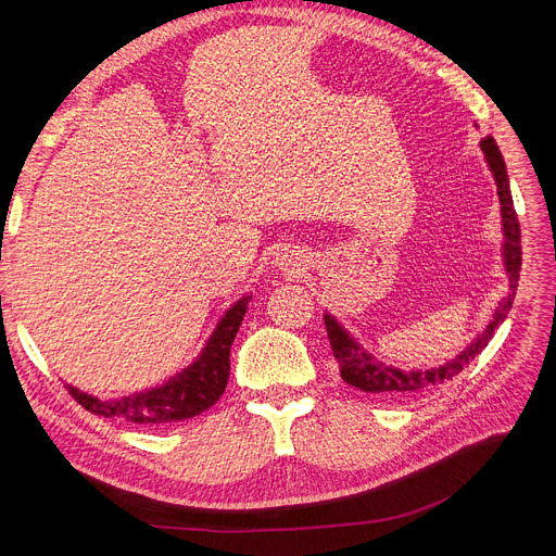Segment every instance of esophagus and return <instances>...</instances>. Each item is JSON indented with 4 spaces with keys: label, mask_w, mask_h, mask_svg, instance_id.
<instances>
[{
    "label": "esophagus",
    "mask_w": 556,
    "mask_h": 556,
    "mask_svg": "<svg viewBox=\"0 0 556 556\" xmlns=\"http://www.w3.org/2000/svg\"><path fill=\"white\" fill-rule=\"evenodd\" d=\"M275 266L288 277H300L306 270V258L300 250H281L275 258Z\"/></svg>",
    "instance_id": "esophagus-1"
}]
</instances>
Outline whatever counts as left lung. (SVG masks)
<instances>
[{
  "mask_svg": "<svg viewBox=\"0 0 556 556\" xmlns=\"http://www.w3.org/2000/svg\"><path fill=\"white\" fill-rule=\"evenodd\" d=\"M480 149L484 153V162L495 180V193H498L501 200V223H503V266L507 273V283L509 290L507 295L498 302V306L493 308V315L489 319V325L482 333L473 338V342L459 352L455 358L440 367H430V369H401L392 367L371 356L367 349L352 336L336 315L325 311V325L329 333V342L333 349V356L340 367V378L352 388L363 390L365 394L371 396H381L390 401H405V399H415L421 396L424 392H430L434 388H440L442 383L451 381L453 376H457L466 365H469L482 349L489 344L493 338V331L498 329V325L505 323V317L514 304L516 298V288H518V273H520V225L514 212V200H511V189H509V178H507V166L501 155L498 143H495L493 137H484L480 141Z\"/></svg>",
  "mask_w": 556,
  "mask_h": 556,
  "instance_id": "1",
  "label": "left lung"
}]
</instances>
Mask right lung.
I'll use <instances>...</instances> for the list:
<instances>
[{
    "mask_svg": "<svg viewBox=\"0 0 556 556\" xmlns=\"http://www.w3.org/2000/svg\"><path fill=\"white\" fill-rule=\"evenodd\" d=\"M250 300L252 293L233 302L218 319L216 329L200 349V354L178 374L168 376L164 383L105 401L94 394L80 392L74 386H67L70 394L85 410L99 417H116L139 426H166L210 410L227 388L229 349L243 323Z\"/></svg>",
    "mask_w": 556,
    "mask_h": 556,
    "instance_id": "add662e5",
    "label": "right lung"
}]
</instances>
